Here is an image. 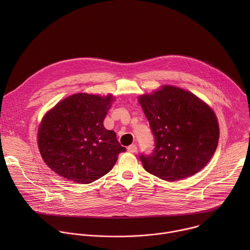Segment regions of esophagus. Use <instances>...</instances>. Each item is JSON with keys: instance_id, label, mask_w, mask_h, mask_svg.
Here are the masks:
<instances>
[{"instance_id": "34e87169", "label": "esophagus", "mask_w": 250, "mask_h": 250, "mask_svg": "<svg viewBox=\"0 0 250 250\" xmlns=\"http://www.w3.org/2000/svg\"><path fill=\"white\" fill-rule=\"evenodd\" d=\"M136 150H137V147H136L135 145H131V146H129L127 147V151H128V152L134 153V152H136Z\"/></svg>"}]
</instances>
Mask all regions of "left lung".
<instances>
[{
    "label": "left lung",
    "mask_w": 250,
    "mask_h": 250,
    "mask_svg": "<svg viewBox=\"0 0 250 250\" xmlns=\"http://www.w3.org/2000/svg\"><path fill=\"white\" fill-rule=\"evenodd\" d=\"M139 104L154 136L153 151L139 155L147 172L166 181H177L206 166L220 136L217 117L207 104L172 86L140 96Z\"/></svg>",
    "instance_id": "obj_1"
}]
</instances>
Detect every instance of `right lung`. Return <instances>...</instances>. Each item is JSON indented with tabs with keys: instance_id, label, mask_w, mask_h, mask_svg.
Masks as SVG:
<instances>
[{
	"instance_id": "add662e5",
	"label": "right lung",
	"mask_w": 250,
	"mask_h": 250,
	"mask_svg": "<svg viewBox=\"0 0 250 250\" xmlns=\"http://www.w3.org/2000/svg\"><path fill=\"white\" fill-rule=\"evenodd\" d=\"M114 98L88 94L70 96L49 111L39 129L44 162L72 182L89 184L109 173L126 149L103 122Z\"/></svg>"
}]
</instances>
